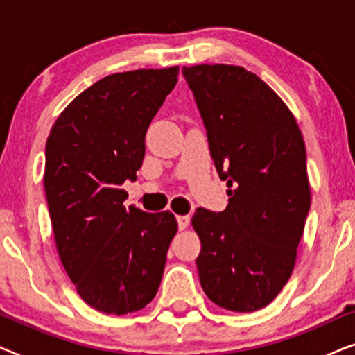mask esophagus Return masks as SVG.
Segmentation results:
<instances>
[{
    "mask_svg": "<svg viewBox=\"0 0 355 355\" xmlns=\"http://www.w3.org/2000/svg\"><path fill=\"white\" fill-rule=\"evenodd\" d=\"M176 220H178V226H179V230H186V227L189 226V221H191V218H189L187 215H181V216H176Z\"/></svg>",
    "mask_w": 355,
    "mask_h": 355,
    "instance_id": "1",
    "label": "esophagus"
}]
</instances>
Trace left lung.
Wrapping results in <instances>:
<instances>
[{
	"mask_svg": "<svg viewBox=\"0 0 355 355\" xmlns=\"http://www.w3.org/2000/svg\"><path fill=\"white\" fill-rule=\"evenodd\" d=\"M230 203L197 208L198 278L231 312H255L281 293L295 265L310 210L305 144L288 106L241 66L182 67Z\"/></svg>",
	"mask_w": 355,
	"mask_h": 355,
	"instance_id": "left-lung-1",
	"label": "left lung"
}]
</instances>
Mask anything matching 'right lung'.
I'll return each mask as SVG.
<instances>
[{
	"label": "right lung",
	"mask_w": 355,
	"mask_h": 355,
	"mask_svg": "<svg viewBox=\"0 0 355 355\" xmlns=\"http://www.w3.org/2000/svg\"><path fill=\"white\" fill-rule=\"evenodd\" d=\"M179 67L106 76L77 95L46 140L45 193L56 249L82 300L108 315L144 309L162 283L178 221L125 208L145 134Z\"/></svg>",
	"instance_id": "add662e5"
}]
</instances>
